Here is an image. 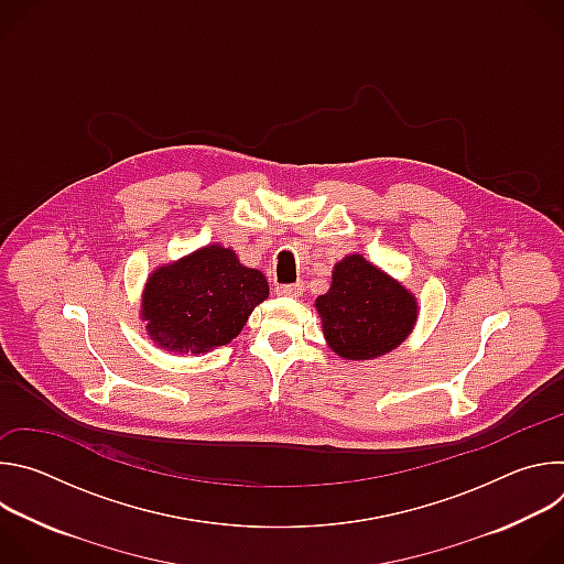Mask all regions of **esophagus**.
<instances>
[{
	"instance_id": "34e87169",
	"label": "esophagus",
	"mask_w": 564,
	"mask_h": 564,
	"mask_svg": "<svg viewBox=\"0 0 564 564\" xmlns=\"http://www.w3.org/2000/svg\"><path fill=\"white\" fill-rule=\"evenodd\" d=\"M274 290H276L279 296H292V299H296V296L303 294L305 285H303V283H281V285H276Z\"/></svg>"
}]
</instances>
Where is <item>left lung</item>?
Masks as SVG:
<instances>
[{"label": "left lung", "instance_id": "left-lung-1", "mask_svg": "<svg viewBox=\"0 0 564 564\" xmlns=\"http://www.w3.org/2000/svg\"><path fill=\"white\" fill-rule=\"evenodd\" d=\"M330 348L344 359H375L409 337L417 318L415 296L364 257H346L333 288L316 299Z\"/></svg>", "mask_w": 564, "mask_h": 564}]
</instances>
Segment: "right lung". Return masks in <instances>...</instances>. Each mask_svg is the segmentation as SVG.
Segmentation results:
<instances>
[{
	"label": "right lung",
	"instance_id": "right-lung-1",
	"mask_svg": "<svg viewBox=\"0 0 564 564\" xmlns=\"http://www.w3.org/2000/svg\"><path fill=\"white\" fill-rule=\"evenodd\" d=\"M268 294L259 270L240 265L227 248L209 246L151 274L142 316L160 348L198 355L238 337Z\"/></svg>",
	"mask_w": 564,
	"mask_h": 564
}]
</instances>
